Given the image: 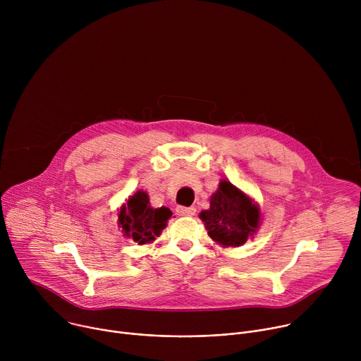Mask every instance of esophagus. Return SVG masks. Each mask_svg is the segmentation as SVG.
Returning a JSON list of instances; mask_svg holds the SVG:
<instances>
[{
  "instance_id": "1",
  "label": "esophagus",
  "mask_w": 361,
  "mask_h": 361,
  "mask_svg": "<svg viewBox=\"0 0 361 361\" xmlns=\"http://www.w3.org/2000/svg\"><path fill=\"white\" fill-rule=\"evenodd\" d=\"M178 216H185V217H191L195 214V209L194 207H177L176 209Z\"/></svg>"
}]
</instances>
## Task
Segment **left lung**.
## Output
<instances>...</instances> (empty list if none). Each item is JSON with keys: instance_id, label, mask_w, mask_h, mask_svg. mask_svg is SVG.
<instances>
[{"instance_id": "1", "label": "left lung", "mask_w": 361, "mask_h": 361, "mask_svg": "<svg viewBox=\"0 0 361 361\" xmlns=\"http://www.w3.org/2000/svg\"><path fill=\"white\" fill-rule=\"evenodd\" d=\"M198 216L210 238L221 247L243 245L262 224L260 205L228 180H220L210 197V209Z\"/></svg>"}]
</instances>
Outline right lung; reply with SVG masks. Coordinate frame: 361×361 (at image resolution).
I'll return each instance as SVG.
<instances>
[{"label":"right lung","instance_id":"1","mask_svg":"<svg viewBox=\"0 0 361 361\" xmlns=\"http://www.w3.org/2000/svg\"><path fill=\"white\" fill-rule=\"evenodd\" d=\"M117 216V224L124 237L131 238L138 245H144L154 243L156 237H160L173 212L164 205L159 209L151 207L147 191L138 190L128 195L118 209Z\"/></svg>","mask_w":361,"mask_h":361}]
</instances>
